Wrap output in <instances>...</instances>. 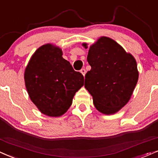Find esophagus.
Segmentation results:
<instances>
[{"label":"esophagus","instance_id":"esophagus-1","mask_svg":"<svg viewBox=\"0 0 158 158\" xmlns=\"http://www.w3.org/2000/svg\"><path fill=\"white\" fill-rule=\"evenodd\" d=\"M81 73H82V75H83V76H85V73H86V72H85V69H84V68H83V69H81Z\"/></svg>","mask_w":158,"mask_h":158}]
</instances>
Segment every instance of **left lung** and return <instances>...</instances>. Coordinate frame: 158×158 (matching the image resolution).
<instances>
[{
	"mask_svg": "<svg viewBox=\"0 0 158 158\" xmlns=\"http://www.w3.org/2000/svg\"><path fill=\"white\" fill-rule=\"evenodd\" d=\"M87 61L91 69L85 74L84 86L95 108L102 114H115L130 100L137 84L135 59L114 40L102 36L90 47Z\"/></svg>",
	"mask_w": 158,
	"mask_h": 158,
	"instance_id": "obj_1",
	"label": "left lung"
}]
</instances>
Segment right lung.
Here are the masks:
<instances>
[{
    "mask_svg": "<svg viewBox=\"0 0 158 158\" xmlns=\"http://www.w3.org/2000/svg\"><path fill=\"white\" fill-rule=\"evenodd\" d=\"M24 77L32 102L42 114L53 117L67 112L84 82L82 74L62 57L61 50L50 44L36 50Z\"/></svg>",
    "mask_w": 158,
    "mask_h": 158,
    "instance_id": "1",
    "label": "right lung"
}]
</instances>
